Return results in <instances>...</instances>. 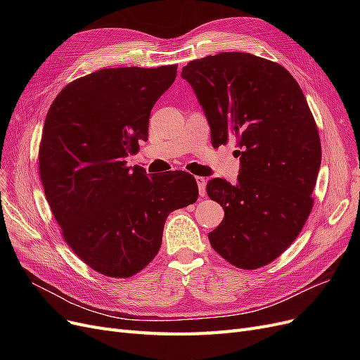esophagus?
<instances>
[{
  "label": "esophagus",
  "instance_id": "1",
  "mask_svg": "<svg viewBox=\"0 0 360 360\" xmlns=\"http://www.w3.org/2000/svg\"><path fill=\"white\" fill-rule=\"evenodd\" d=\"M195 181H197V185H198V193H200V197H205L207 191H205V185H207V179L202 178V176H195Z\"/></svg>",
  "mask_w": 360,
  "mask_h": 360
}]
</instances>
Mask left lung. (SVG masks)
<instances>
[{
	"instance_id": "1",
	"label": "left lung",
	"mask_w": 360,
	"mask_h": 360,
	"mask_svg": "<svg viewBox=\"0 0 360 360\" xmlns=\"http://www.w3.org/2000/svg\"><path fill=\"white\" fill-rule=\"evenodd\" d=\"M194 89L219 147L236 139L238 182L214 178L207 194L224 210L209 233L213 250L243 270L274 261L297 238L312 210L321 143L312 112L293 75L247 52L188 63Z\"/></svg>"
}]
</instances>
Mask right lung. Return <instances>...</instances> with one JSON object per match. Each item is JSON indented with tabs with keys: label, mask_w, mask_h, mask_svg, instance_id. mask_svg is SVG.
<instances>
[{
	"label": "right lung",
	"mask_w": 360,
	"mask_h": 360,
	"mask_svg": "<svg viewBox=\"0 0 360 360\" xmlns=\"http://www.w3.org/2000/svg\"><path fill=\"white\" fill-rule=\"evenodd\" d=\"M175 77L176 65L103 68L67 84L48 110L39 146L46 200L70 248L103 276L141 271L160 250L169 213L198 198L191 174L148 178L127 165Z\"/></svg>",
	"instance_id": "1"
}]
</instances>
